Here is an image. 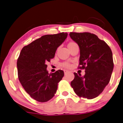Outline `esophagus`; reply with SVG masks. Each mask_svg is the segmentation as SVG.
<instances>
[{"label":"esophagus","instance_id":"obj_1","mask_svg":"<svg viewBox=\"0 0 123 123\" xmlns=\"http://www.w3.org/2000/svg\"><path fill=\"white\" fill-rule=\"evenodd\" d=\"M69 72L68 71H67V70H64V74L65 75H67V74Z\"/></svg>","mask_w":123,"mask_h":123}]
</instances>
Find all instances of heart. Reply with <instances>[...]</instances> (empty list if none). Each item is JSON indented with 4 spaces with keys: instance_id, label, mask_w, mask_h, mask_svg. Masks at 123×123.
Instances as JSON below:
<instances>
[{
    "instance_id": "obj_1",
    "label": "heart",
    "mask_w": 123,
    "mask_h": 123,
    "mask_svg": "<svg viewBox=\"0 0 123 123\" xmlns=\"http://www.w3.org/2000/svg\"><path fill=\"white\" fill-rule=\"evenodd\" d=\"M75 43H74V42H73V41L69 42V43L68 44V47L69 48V47H71V45H73V44H74ZM61 65H62V67H64V68H71V67H72V65H71L70 64H69V63H68V62L62 63Z\"/></svg>"
}]
</instances>
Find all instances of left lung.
<instances>
[{"label": "left lung", "instance_id": "left-lung-1", "mask_svg": "<svg viewBox=\"0 0 123 123\" xmlns=\"http://www.w3.org/2000/svg\"><path fill=\"white\" fill-rule=\"evenodd\" d=\"M69 36L80 48L78 68L85 69L83 77L74 73L71 85L78 96L94 99L110 82L114 67L112 51L106 42L94 34L71 32Z\"/></svg>", "mask_w": 123, "mask_h": 123}]
</instances>
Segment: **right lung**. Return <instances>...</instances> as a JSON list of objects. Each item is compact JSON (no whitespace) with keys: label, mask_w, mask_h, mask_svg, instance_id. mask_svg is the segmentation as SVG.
I'll list each match as a JSON object with an SVG mask.
<instances>
[{"label":"right lung","mask_w":123,"mask_h":123,"mask_svg":"<svg viewBox=\"0 0 123 123\" xmlns=\"http://www.w3.org/2000/svg\"><path fill=\"white\" fill-rule=\"evenodd\" d=\"M67 36L64 32L45 35L24 46L20 52L17 62L18 79L25 92L38 102L52 99L64 76L62 70L49 74L47 63L54 58L56 49Z\"/></svg>","instance_id":"right-lung-1"}]
</instances>
